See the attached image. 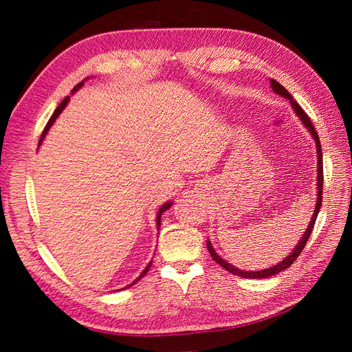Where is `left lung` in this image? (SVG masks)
Here are the masks:
<instances>
[{
	"label": "left lung",
	"mask_w": 352,
	"mask_h": 352,
	"mask_svg": "<svg viewBox=\"0 0 352 352\" xmlns=\"http://www.w3.org/2000/svg\"><path fill=\"white\" fill-rule=\"evenodd\" d=\"M271 86H272V89H274V92H275V94H278V95L284 96V98L290 100L292 107L295 109L296 115L302 119L304 125L307 126V129L310 130V133L313 134V138H315L316 146H318V201H316L315 213H313V218H311V221H310V223H309V228H307V231H305V233H304V236H302V239H301V241H300V243L296 245V248L294 250V252H290V256H289V257H286V258H284V260L281 261V263L275 265V266L269 267V269H263V271H257V272H248V271H242V269H237V267H234V266H231L230 263H227L226 260L221 258V257L218 256V254L214 252V250L212 248L210 242H207V248H208V252H210V256H212V258L216 261V263H219V265H221L223 269H227L228 272L234 274V275H237V276H242V278H266V276H272V275H275V274H278V272L284 271V269H287V267H289L292 263H294V261L298 258V256H300V254L302 252V250H304L305 243H307L309 237H310L311 231H313V227H315V222H316V218H318L319 208H320V206H322V184H324V164H322V149H320V142H319V136H318V133H316L315 125H313V122L310 121L309 115L305 113V111L301 109L300 104H298L296 101L292 100V95H290V94L286 91V89H284V87H283V86L278 83V81L271 80Z\"/></svg>",
	"instance_id": "obj_1"
}]
</instances>
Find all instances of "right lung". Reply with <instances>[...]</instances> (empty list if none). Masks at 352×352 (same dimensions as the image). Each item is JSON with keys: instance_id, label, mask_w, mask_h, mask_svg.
Listing matches in <instances>:
<instances>
[{"instance_id": "obj_1", "label": "right lung", "mask_w": 352, "mask_h": 352, "mask_svg": "<svg viewBox=\"0 0 352 352\" xmlns=\"http://www.w3.org/2000/svg\"><path fill=\"white\" fill-rule=\"evenodd\" d=\"M81 85H83V81H81V83H78V85H77L76 87H74V89H72V92H76L78 87H81ZM68 101H69V96H66V98H65V100H63V101H62L60 104H58V107L56 109V111H54V113H52V116L50 118V121H48L47 126H45V129H43V131H42V136H41V140H39V145H41V142L43 140V138H45V134H47V133H48V130H50V126L52 125V122H54V121H56V118H57L58 115H60V111H62V110L65 109V106H66V104H68ZM170 206H172L170 203H166V204H164V206H163V207L160 208V212H159V214H157V227H160V218H162V213H163L164 210H168V208H169ZM149 267H151V263H149V265H148V266L145 267V271L140 274V276H139V278H138L136 281H134V283H138V281H139V280L142 278V276H144V275H145V274L148 272V269H149ZM134 283H131V284H134ZM131 284H130V286H131ZM130 286H129V287H130Z\"/></svg>"}]
</instances>
